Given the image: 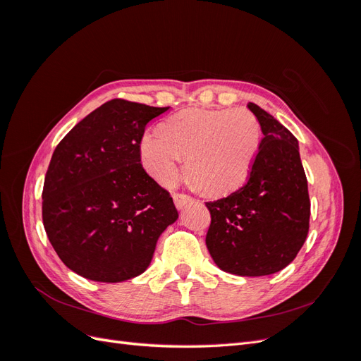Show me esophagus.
Returning <instances> with one entry per match:
<instances>
[{
  "instance_id": "1",
  "label": "esophagus",
  "mask_w": 361,
  "mask_h": 361,
  "mask_svg": "<svg viewBox=\"0 0 361 361\" xmlns=\"http://www.w3.org/2000/svg\"><path fill=\"white\" fill-rule=\"evenodd\" d=\"M173 200H174V204H176L178 209H183L185 206H187L190 202H192V197H190V195L187 194H173Z\"/></svg>"
}]
</instances>
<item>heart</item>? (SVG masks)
<instances>
[{
	"mask_svg": "<svg viewBox=\"0 0 361 361\" xmlns=\"http://www.w3.org/2000/svg\"><path fill=\"white\" fill-rule=\"evenodd\" d=\"M260 141L259 120L245 108H185L146 130L138 147L145 170L164 187L178 180L187 157L188 176L206 192L224 194L247 180Z\"/></svg>",
	"mask_w": 361,
	"mask_h": 361,
	"instance_id": "heart-1",
	"label": "heart"
}]
</instances>
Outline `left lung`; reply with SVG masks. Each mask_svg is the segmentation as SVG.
I'll return each mask as SVG.
<instances>
[{
	"label": "left lung",
	"mask_w": 361,
	"mask_h": 361,
	"mask_svg": "<svg viewBox=\"0 0 361 361\" xmlns=\"http://www.w3.org/2000/svg\"><path fill=\"white\" fill-rule=\"evenodd\" d=\"M247 106L264 138L244 187L206 203L211 212L206 247L220 269L260 277L297 257L309 233L310 200L298 140L256 104Z\"/></svg>",
	"instance_id": "8db88e82"
}]
</instances>
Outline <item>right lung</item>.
<instances>
[{"mask_svg":"<svg viewBox=\"0 0 361 361\" xmlns=\"http://www.w3.org/2000/svg\"><path fill=\"white\" fill-rule=\"evenodd\" d=\"M167 110L108 101L54 150L42 192L43 226L78 276L118 283L143 274L158 238L178 220L170 192L146 173L138 147L146 125Z\"/></svg>","mask_w":361,"mask_h":361,"instance_id":"1","label":"right lung"}]
</instances>
